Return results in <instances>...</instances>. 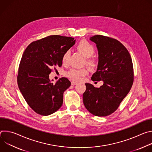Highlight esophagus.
<instances>
[{"instance_id":"1","label":"esophagus","mask_w":152,"mask_h":152,"mask_svg":"<svg viewBox=\"0 0 152 152\" xmlns=\"http://www.w3.org/2000/svg\"><path fill=\"white\" fill-rule=\"evenodd\" d=\"M77 84V82H75V81H72V85H76Z\"/></svg>"}]
</instances>
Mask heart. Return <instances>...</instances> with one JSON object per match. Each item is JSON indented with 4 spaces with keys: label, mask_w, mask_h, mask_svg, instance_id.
I'll return each instance as SVG.
<instances>
[{
    "label": "heart",
    "mask_w": 152,
    "mask_h": 152,
    "mask_svg": "<svg viewBox=\"0 0 152 152\" xmlns=\"http://www.w3.org/2000/svg\"><path fill=\"white\" fill-rule=\"evenodd\" d=\"M77 50L85 58V63L90 69H94L97 66L96 60L91 56L95 52L94 46L86 40L80 41L76 46ZM69 58V52L66 51L62 55L61 61L63 64H66ZM87 73V70L85 69H71L66 73V75L74 80H78L81 77Z\"/></svg>",
    "instance_id": "b5f03b06"
}]
</instances>
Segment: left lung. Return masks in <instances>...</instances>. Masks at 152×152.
<instances>
[{
  "label": "left lung",
  "instance_id": "1",
  "mask_svg": "<svg viewBox=\"0 0 152 152\" xmlns=\"http://www.w3.org/2000/svg\"><path fill=\"white\" fill-rule=\"evenodd\" d=\"M99 51L97 72L93 81L103 80L100 88L85 83L83 94L85 107L95 116L105 117L114 113L131 90L134 82V67L127 49L116 39L96 35L90 38Z\"/></svg>",
  "mask_w": 152,
  "mask_h": 152
}]
</instances>
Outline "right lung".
<instances>
[{"instance_id": "right-lung-1", "label": "right lung", "mask_w": 152, "mask_h": 152, "mask_svg": "<svg viewBox=\"0 0 152 152\" xmlns=\"http://www.w3.org/2000/svg\"><path fill=\"white\" fill-rule=\"evenodd\" d=\"M74 39L50 35L32 42L23 53L18 70V86L28 105L39 115H50L62 104L64 92L71 82L62 77L54 84L49 74L62 66V55L75 44Z\"/></svg>"}]
</instances>
